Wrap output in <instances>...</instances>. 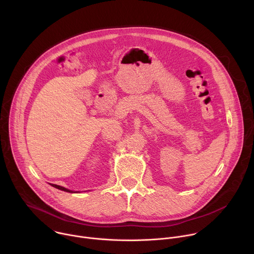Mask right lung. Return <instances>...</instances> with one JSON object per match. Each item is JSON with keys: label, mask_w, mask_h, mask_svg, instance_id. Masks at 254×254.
I'll list each match as a JSON object with an SVG mask.
<instances>
[{"label": "right lung", "mask_w": 254, "mask_h": 254, "mask_svg": "<svg viewBox=\"0 0 254 254\" xmlns=\"http://www.w3.org/2000/svg\"><path fill=\"white\" fill-rule=\"evenodd\" d=\"M53 187H55V188H57V189H59V190H61V191H65V192H69V193H72V191H70V190H68V189H66V188H64V187H61V186H58V185H54V184H51Z\"/></svg>", "instance_id": "right-lung-1"}]
</instances>
